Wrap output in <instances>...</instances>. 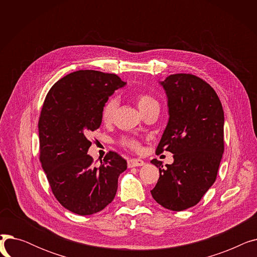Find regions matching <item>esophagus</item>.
Here are the masks:
<instances>
[{
    "instance_id": "34e87169",
    "label": "esophagus",
    "mask_w": 257,
    "mask_h": 257,
    "mask_svg": "<svg viewBox=\"0 0 257 257\" xmlns=\"http://www.w3.org/2000/svg\"><path fill=\"white\" fill-rule=\"evenodd\" d=\"M145 165V161L139 158H132L128 160V168H134V167H142Z\"/></svg>"
}]
</instances>
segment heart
I'll list each match as a JSON object with an SVG mask.
<instances>
[{"label": "heart", "instance_id": "heart-1", "mask_svg": "<svg viewBox=\"0 0 257 257\" xmlns=\"http://www.w3.org/2000/svg\"><path fill=\"white\" fill-rule=\"evenodd\" d=\"M134 100H136L139 108L144 114L148 111L154 109V108H159V104L157 100L154 97H152L151 94L147 92L137 93L136 96H134ZM117 106H118V100L116 97H111L105 102L101 112L102 119L105 121V123H110V121L113 120ZM120 145H123L124 147H127L132 150H139L141 148V142L138 139L131 138V137H125L121 139Z\"/></svg>", "mask_w": 257, "mask_h": 257}]
</instances>
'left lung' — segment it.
I'll return each mask as SVG.
<instances>
[{
    "instance_id": "left-lung-1",
    "label": "left lung",
    "mask_w": 257,
    "mask_h": 257,
    "mask_svg": "<svg viewBox=\"0 0 257 257\" xmlns=\"http://www.w3.org/2000/svg\"><path fill=\"white\" fill-rule=\"evenodd\" d=\"M160 84L169 106V121L156 154L169 151L174 163L156 158L159 179L151 191L158 204L181 211L195 206L217 179L224 152V111L214 89L192 74H174Z\"/></svg>"
}]
</instances>
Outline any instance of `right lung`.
<instances>
[{"label": "right lung", "mask_w": 257, "mask_h": 257, "mask_svg": "<svg viewBox=\"0 0 257 257\" xmlns=\"http://www.w3.org/2000/svg\"><path fill=\"white\" fill-rule=\"evenodd\" d=\"M126 82L115 74L81 70L54 84L38 120L39 160L52 193L70 211L88 215L114 199L127 161L109 151L96 166L87 154L88 136L102 123V108Z\"/></svg>", "instance_id": "add662e5"}]
</instances>
